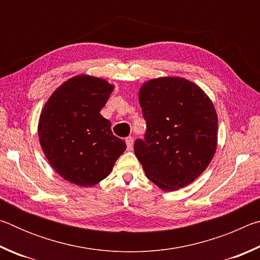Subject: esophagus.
I'll return each mask as SVG.
<instances>
[{
  "label": "esophagus",
  "mask_w": 260,
  "mask_h": 260,
  "mask_svg": "<svg viewBox=\"0 0 260 260\" xmlns=\"http://www.w3.org/2000/svg\"><path fill=\"white\" fill-rule=\"evenodd\" d=\"M126 146H127V150H132L133 149V144H134V139L132 138V136H128V138H126Z\"/></svg>",
  "instance_id": "1"
}]
</instances>
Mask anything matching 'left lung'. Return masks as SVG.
Returning a JSON list of instances; mask_svg holds the SVG:
<instances>
[{"mask_svg": "<svg viewBox=\"0 0 260 260\" xmlns=\"http://www.w3.org/2000/svg\"><path fill=\"white\" fill-rule=\"evenodd\" d=\"M139 102L147 121L134 152L147 178L165 191L188 186L212 160L218 143V116L200 86L181 77L146 81Z\"/></svg>", "mask_w": 260, "mask_h": 260, "instance_id": "left-lung-1", "label": "left lung"}]
</instances>
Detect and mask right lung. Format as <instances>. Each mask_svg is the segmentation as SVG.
<instances>
[{"label": "right lung", "instance_id": "obj_1", "mask_svg": "<svg viewBox=\"0 0 260 260\" xmlns=\"http://www.w3.org/2000/svg\"><path fill=\"white\" fill-rule=\"evenodd\" d=\"M114 86L102 78L80 74L61 83L48 99L38 125L42 151L67 181L91 187L111 173L126 150L111 122L100 113Z\"/></svg>", "mask_w": 260, "mask_h": 260}]
</instances>
